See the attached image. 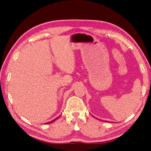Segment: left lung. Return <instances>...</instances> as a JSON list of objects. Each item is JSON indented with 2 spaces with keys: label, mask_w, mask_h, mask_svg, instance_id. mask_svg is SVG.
Segmentation results:
<instances>
[{
  "label": "left lung",
  "mask_w": 151,
  "mask_h": 151,
  "mask_svg": "<svg viewBox=\"0 0 151 151\" xmlns=\"http://www.w3.org/2000/svg\"><path fill=\"white\" fill-rule=\"evenodd\" d=\"M96 119H97V118H96Z\"/></svg>",
  "instance_id": "8db88e82"
}]
</instances>
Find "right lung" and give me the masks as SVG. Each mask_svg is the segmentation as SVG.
<instances>
[{
	"label": "right lung",
	"mask_w": 151,
	"mask_h": 151,
	"mask_svg": "<svg viewBox=\"0 0 151 151\" xmlns=\"http://www.w3.org/2000/svg\"><path fill=\"white\" fill-rule=\"evenodd\" d=\"M60 116H58V117H56V119H54V120H52V121H49V122H47V123H45V124H50V123H54V122H55V121L57 119H59Z\"/></svg>",
	"instance_id": "1"
}]
</instances>
